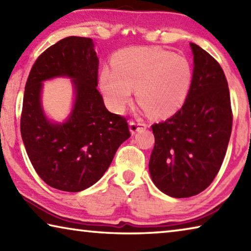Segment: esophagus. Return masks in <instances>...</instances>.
<instances>
[{
    "label": "esophagus",
    "instance_id": "34e87169",
    "mask_svg": "<svg viewBox=\"0 0 251 251\" xmlns=\"http://www.w3.org/2000/svg\"><path fill=\"white\" fill-rule=\"evenodd\" d=\"M146 128V125L144 123H138V122H129V130L131 135H135L137 131H139L141 129Z\"/></svg>",
    "mask_w": 251,
    "mask_h": 251
}]
</instances>
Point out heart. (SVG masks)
<instances>
[{"mask_svg": "<svg viewBox=\"0 0 251 251\" xmlns=\"http://www.w3.org/2000/svg\"><path fill=\"white\" fill-rule=\"evenodd\" d=\"M193 67L188 59L157 48L130 49L105 67L100 87L106 104L122 113L135 90L137 103L151 117H167L179 109L192 88Z\"/></svg>", "mask_w": 251, "mask_h": 251, "instance_id": "b5f03b06", "label": "heart"}]
</instances>
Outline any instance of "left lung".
<instances>
[{"mask_svg": "<svg viewBox=\"0 0 251 251\" xmlns=\"http://www.w3.org/2000/svg\"><path fill=\"white\" fill-rule=\"evenodd\" d=\"M194 78L182 107L151 126L155 146L150 159L151 180L175 198L198 195L217 175L231 134L232 112L228 83L219 63L198 45Z\"/></svg>", "mask_w": 251, "mask_h": 251, "instance_id": "1", "label": "left lung"}]
</instances>
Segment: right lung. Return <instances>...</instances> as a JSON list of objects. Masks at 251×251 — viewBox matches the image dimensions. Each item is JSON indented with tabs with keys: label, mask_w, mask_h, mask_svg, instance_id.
<instances>
[{
	"label": "right lung",
	"mask_w": 251,
	"mask_h": 251,
	"mask_svg": "<svg viewBox=\"0 0 251 251\" xmlns=\"http://www.w3.org/2000/svg\"><path fill=\"white\" fill-rule=\"evenodd\" d=\"M99 57L92 39L69 36L42 53L29 72L23 97L21 135L34 169L49 186L77 193L107 171L130 137L126 118L106 109L97 91ZM72 78L75 101L64 123L50 122L41 107L43 82Z\"/></svg>",
	"instance_id": "right-lung-1"
}]
</instances>
